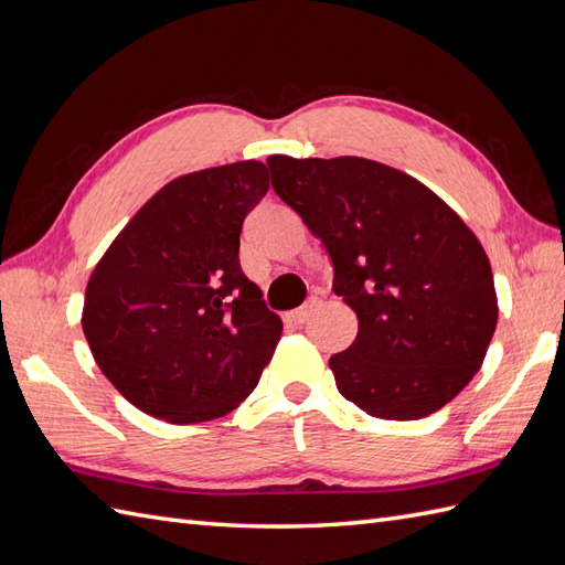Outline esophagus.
Masks as SVG:
<instances>
[{
  "label": "esophagus",
  "instance_id": "esophagus-1",
  "mask_svg": "<svg viewBox=\"0 0 565 565\" xmlns=\"http://www.w3.org/2000/svg\"><path fill=\"white\" fill-rule=\"evenodd\" d=\"M310 312H312V306H302V308H296V310H291V312H286V322H291V324H302L310 317Z\"/></svg>",
  "mask_w": 565,
  "mask_h": 565
}]
</instances>
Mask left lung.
Here are the masks:
<instances>
[{"label": "left lung", "instance_id": "left-lung-1", "mask_svg": "<svg viewBox=\"0 0 565 565\" xmlns=\"http://www.w3.org/2000/svg\"><path fill=\"white\" fill-rule=\"evenodd\" d=\"M271 188L322 238L334 294L358 315L329 358L337 386L382 420H420L482 367L497 329L482 243L425 183L365 157L267 159Z\"/></svg>", "mask_w": 565, "mask_h": 565}]
</instances>
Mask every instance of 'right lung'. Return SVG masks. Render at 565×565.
Instances as JSON below:
<instances>
[{
	"label": "right lung",
	"mask_w": 565,
	"mask_h": 565,
	"mask_svg": "<svg viewBox=\"0 0 565 565\" xmlns=\"http://www.w3.org/2000/svg\"><path fill=\"white\" fill-rule=\"evenodd\" d=\"M267 188L269 171L255 159L173 179L93 269L83 334L138 411L171 425L207 423L257 386L281 320L243 274L238 238Z\"/></svg>",
	"instance_id": "right-lung-1"
}]
</instances>
